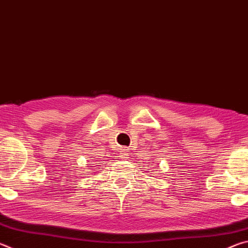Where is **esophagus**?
Returning <instances> with one entry per match:
<instances>
[{
	"instance_id": "34e87169",
	"label": "esophagus",
	"mask_w": 248,
	"mask_h": 248,
	"mask_svg": "<svg viewBox=\"0 0 248 248\" xmlns=\"http://www.w3.org/2000/svg\"><path fill=\"white\" fill-rule=\"evenodd\" d=\"M129 156V154L127 153V151H121V153L119 154V157L123 159H127Z\"/></svg>"
}]
</instances>
